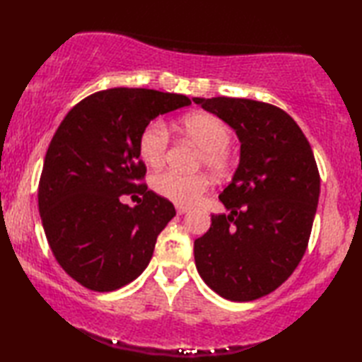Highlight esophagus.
<instances>
[{"label": "esophagus", "instance_id": "esophagus-1", "mask_svg": "<svg viewBox=\"0 0 362 362\" xmlns=\"http://www.w3.org/2000/svg\"><path fill=\"white\" fill-rule=\"evenodd\" d=\"M189 211V208H187V206H181V204H178V206H176V212H178L180 214V216H182V214H186Z\"/></svg>", "mask_w": 362, "mask_h": 362}]
</instances>
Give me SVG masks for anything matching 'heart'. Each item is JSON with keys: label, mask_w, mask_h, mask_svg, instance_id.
Masks as SVG:
<instances>
[{"label": "heart", "mask_w": 362, "mask_h": 362, "mask_svg": "<svg viewBox=\"0 0 362 362\" xmlns=\"http://www.w3.org/2000/svg\"><path fill=\"white\" fill-rule=\"evenodd\" d=\"M180 129L197 146H200L198 162L212 173L225 175L230 170V145L233 132L218 117L206 112L190 114L180 122ZM168 146V132L160 122L146 124L139 136V156L148 167L164 164ZM208 178L202 173L182 175L168 170L154 176L153 186L159 195L176 204H194L208 189Z\"/></svg>", "instance_id": "obj_1"}]
</instances>
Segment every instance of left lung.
I'll return each instance as SVG.
<instances>
[{"mask_svg": "<svg viewBox=\"0 0 362 362\" xmlns=\"http://www.w3.org/2000/svg\"><path fill=\"white\" fill-rule=\"evenodd\" d=\"M230 124L239 165L218 195L230 214L212 216L194 243L203 281L220 297L252 301L281 286L303 257L320 194L314 153L283 109L247 98H194Z\"/></svg>", "mask_w": 362, "mask_h": 362, "instance_id": "1", "label": "left lung"}]
</instances>
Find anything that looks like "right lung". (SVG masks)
<instances>
[{
	"instance_id": "1",
	"label": "right lung",
	"mask_w": 362,
	"mask_h": 362,
	"mask_svg": "<svg viewBox=\"0 0 362 362\" xmlns=\"http://www.w3.org/2000/svg\"><path fill=\"white\" fill-rule=\"evenodd\" d=\"M178 93L107 88L79 101L51 139L39 182V212L56 261L90 291L112 292L150 264L173 204L139 181L137 142L158 115L189 106ZM142 194L132 209L123 196Z\"/></svg>"
}]
</instances>
